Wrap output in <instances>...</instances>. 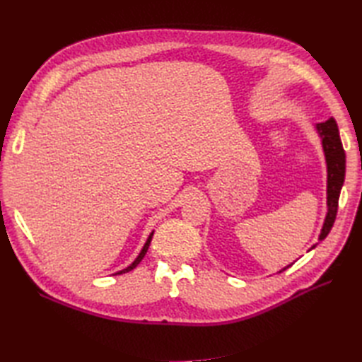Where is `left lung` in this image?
Returning <instances> with one entry per match:
<instances>
[{
	"label": "left lung",
	"mask_w": 362,
	"mask_h": 362,
	"mask_svg": "<svg viewBox=\"0 0 362 362\" xmlns=\"http://www.w3.org/2000/svg\"><path fill=\"white\" fill-rule=\"evenodd\" d=\"M317 129H319L320 137H322V144H323L326 163H327V216L320 234V240H323L326 238L327 234H329L337 217L339 192H341L343 182H344V173H346V154H344L341 139H339L338 127L334 117L327 119L326 122L317 124Z\"/></svg>",
	"instance_id": "8db88e82"
}]
</instances>
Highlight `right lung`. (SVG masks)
Segmentation results:
<instances>
[{"label":"right lung","mask_w":362,"mask_h":362,"mask_svg":"<svg viewBox=\"0 0 362 362\" xmlns=\"http://www.w3.org/2000/svg\"><path fill=\"white\" fill-rule=\"evenodd\" d=\"M152 234H154V233H152ZM152 234L149 235V238H148V242L145 243V246H144V249H141V252H140V254H139V257L136 258V261L133 262V264H131L129 267H127V269H124L122 272H119L117 273V275H120V273H127V272H129V270H133L137 264H139V262L141 261V259H144V257H145V254H146V250H148V247H149V243H151V240H152Z\"/></svg>","instance_id":"obj_1"}]
</instances>
